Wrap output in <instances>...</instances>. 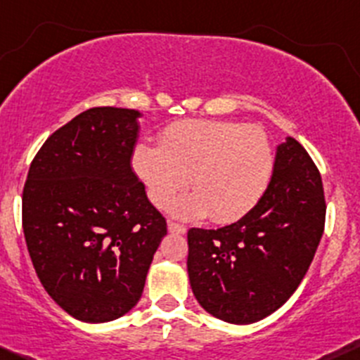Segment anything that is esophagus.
Returning <instances> with one entry per match:
<instances>
[{
  "instance_id": "obj_1",
  "label": "esophagus",
  "mask_w": 360,
  "mask_h": 360,
  "mask_svg": "<svg viewBox=\"0 0 360 360\" xmlns=\"http://www.w3.org/2000/svg\"><path fill=\"white\" fill-rule=\"evenodd\" d=\"M168 232L169 234H185V232H187V227L175 224V221H168Z\"/></svg>"
}]
</instances>
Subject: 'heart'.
I'll return each mask as SVG.
<instances>
[{
    "instance_id": "obj_1",
    "label": "heart",
    "mask_w": 360,
    "mask_h": 360,
    "mask_svg": "<svg viewBox=\"0 0 360 360\" xmlns=\"http://www.w3.org/2000/svg\"><path fill=\"white\" fill-rule=\"evenodd\" d=\"M274 166L266 133L236 121H176L165 129L159 146L139 143L133 153V169L153 205H168L191 176L194 192L173 202L169 211L184 220L211 214L217 224L240 220L255 210Z\"/></svg>"
}]
</instances>
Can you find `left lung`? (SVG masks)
I'll list each match as a JSON object with an SVG mask.
<instances>
[{"label":"left lung","instance_id":"8db88e82","mask_svg":"<svg viewBox=\"0 0 360 360\" xmlns=\"http://www.w3.org/2000/svg\"><path fill=\"white\" fill-rule=\"evenodd\" d=\"M321 173L291 136L279 143L269 188L253 211L217 231L191 229L187 272L199 305L220 321L253 324L291 298L324 232Z\"/></svg>","mask_w":360,"mask_h":360}]
</instances>
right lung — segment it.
Wrapping results in <instances>:
<instances>
[{
    "mask_svg": "<svg viewBox=\"0 0 360 360\" xmlns=\"http://www.w3.org/2000/svg\"><path fill=\"white\" fill-rule=\"evenodd\" d=\"M140 117L120 107L84 110L48 136L29 168V255L51 300L77 321L128 314L166 236V220L131 169Z\"/></svg>",
    "mask_w": 360,
    "mask_h": 360,
    "instance_id": "1",
    "label": "right lung"
}]
</instances>
